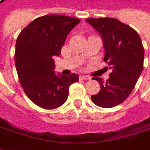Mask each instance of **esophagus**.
I'll return each instance as SVG.
<instances>
[{
	"mask_svg": "<svg viewBox=\"0 0 150 150\" xmlns=\"http://www.w3.org/2000/svg\"><path fill=\"white\" fill-rule=\"evenodd\" d=\"M80 80H90L91 78L90 77V76H88V75H82L80 76Z\"/></svg>",
	"mask_w": 150,
	"mask_h": 150,
	"instance_id": "1",
	"label": "esophagus"
}]
</instances>
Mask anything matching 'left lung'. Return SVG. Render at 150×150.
Segmentation results:
<instances>
[{"instance_id": "1", "label": "left lung", "mask_w": 150, "mask_h": 150, "mask_svg": "<svg viewBox=\"0 0 150 150\" xmlns=\"http://www.w3.org/2000/svg\"><path fill=\"white\" fill-rule=\"evenodd\" d=\"M100 34L104 41L105 62L112 72L105 82L94 77L100 85L98 94L91 96L93 103L102 108H112L121 104L130 95L141 75L144 50L136 30L114 18L85 20Z\"/></svg>"}]
</instances>
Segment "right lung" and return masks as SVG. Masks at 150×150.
Here are the masks:
<instances>
[{"label":"right lung","instance_id":"obj_1","mask_svg":"<svg viewBox=\"0 0 150 150\" xmlns=\"http://www.w3.org/2000/svg\"><path fill=\"white\" fill-rule=\"evenodd\" d=\"M80 21L61 15L43 16L19 34L15 51L19 81L29 99L42 109L62 105L70 85L79 80L76 74L54 75L53 57L60 54L67 35Z\"/></svg>","mask_w":150,"mask_h":150}]
</instances>
